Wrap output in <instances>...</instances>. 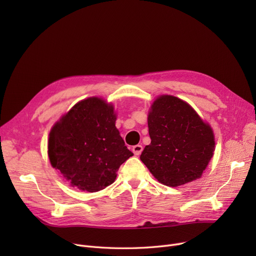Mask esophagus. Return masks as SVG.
I'll return each mask as SVG.
<instances>
[{
	"label": "esophagus",
	"mask_w": 256,
	"mask_h": 256,
	"mask_svg": "<svg viewBox=\"0 0 256 256\" xmlns=\"http://www.w3.org/2000/svg\"><path fill=\"white\" fill-rule=\"evenodd\" d=\"M142 150H143V146H142V145H139V144H138V145L132 146V152H134V154H135V156L141 154Z\"/></svg>",
	"instance_id": "obj_1"
}]
</instances>
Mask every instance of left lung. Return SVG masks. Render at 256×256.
<instances>
[{"instance_id": "8db88e82", "label": "left lung", "mask_w": 256, "mask_h": 256, "mask_svg": "<svg viewBox=\"0 0 256 256\" xmlns=\"http://www.w3.org/2000/svg\"><path fill=\"white\" fill-rule=\"evenodd\" d=\"M147 122L152 142L140 158L160 184L178 186L202 176L214 154V132L189 104L160 96Z\"/></svg>"}]
</instances>
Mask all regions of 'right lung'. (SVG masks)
I'll use <instances>...</instances> for the list:
<instances>
[{
    "mask_svg": "<svg viewBox=\"0 0 256 256\" xmlns=\"http://www.w3.org/2000/svg\"><path fill=\"white\" fill-rule=\"evenodd\" d=\"M114 106L98 98L76 104L52 126L50 162L72 186L98 192L114 182L120 165L134 156L115 126Z\"/></svg>",
    "mask_w": 256,
    "mask_h": 256,
    "instance_id": "right-lung-1",
    "label": "right lung"
}]
</instances>
